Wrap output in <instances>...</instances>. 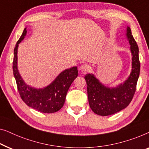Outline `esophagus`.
Returning <instances> with one entry per match:
<instances>
[{
	"label": "esophagus",
	"mask_w": 149,
	"mask_h": 149,
	"mask_svg": "<svg viewBox=\"0 0 149 149\" xmlns=\"http://www.w3.org/2000/svg\"><path fill=\"white\" fill-rule=\"evenodd\" d=\"M90 69V67L86 64H82L80 66V70L82 71V72H87Z\"/></svg>",
	"instance_id": "obj_1"
}]
</instances>
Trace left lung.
Here are the masks:
<instances>
[{"label":"left lung","instance_id":"8db88e82","mask_svg":"<svg viewBox=\"0 0 149 149\" xmlns=\"http://www.w3.org/2000/svg\"><path fill=\"white\" fill-rule=\"evenodd\" d=\"M126 32L132 55V69L128 78L116 88H109L102 84L93 74H86L84 77L90 107L94 113L99 116H110L127 107L136 90L140 69L139 50L129 27Z\"/></svg>","mask_w":149,"mask_h":149}]
</instances>
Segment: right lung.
<instances>
[{
	"instance_id": "1",
	"label": "right lung",
	"mask_w": 149,
	"mask_h": 149,
	"mask_svg": "<svg viewBox=\"0 0 149 149\" xmlns=\"http://www.w3.org/2000/svg\"><path fill=\"white\" fill-rule=\"evenodd\" d=\"M26 33V28H25L14 49L13 70L19 93L27 105L38 111L45 113L56 112L63 106L68 90L73 81L78 75L77 68L73 67L63 71L51 84L44 88L37 89L27 85L17 69L18 45L24 39Z\"/></svg>"
}]
</instances>
